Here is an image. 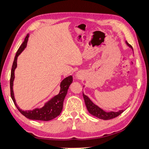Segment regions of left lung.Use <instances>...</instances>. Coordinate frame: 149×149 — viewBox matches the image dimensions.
<instances>
[{
  "label": "left lung",
  "instance_id": "8db88e82",
  "mask_svg": "<svg viewBox=\"0 0 149 149\" xmlns=\"http://www.w3.org/2000/svg\"><path fill=\"white\" fill-rule=\"evenodd\" d=\"M126 44L128 45L129 47L132 48V46L129 44L128 42H126ZM133 49V48H132ZM83 96L84 98V100H85V103L86 105V107L87 108L88 111L91 113V115L95 116L97 118H100V119L102 120H109L112 119V118H114L115 117H118V115H120L124 111V110H120L118 112H105L104 110H102L101 108L97 106L96 105L93 104V102H92L90 99H89L87 96H85V94H83Z\"/></svg>",
  "mask_w": 149,
  "mask_h": 149
}]
</instances>
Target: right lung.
I'll return each mask as SVG.
<instances>
[{"instance_id":"add662e5","label":"right lung","mask_w":149,"mask_h":149,"mask_svg":"<svg viewBox=\"0 0 149 149\" xmlns=\"http://www.w3.org/2000/svg\"><path fill=\"white\" fill-rule=\"evenodd\" d=\"M29 35H26L25 37V40L21 44L19 48L16 53L15 56L14 61L12 64V71H11V76H10V95L12 97V99L16 107L17 108L21 114L25 116V117L29 118L31 120H43V121H49L56 118L57 116L61 114V113L63 110V102L65 98L66 94L68 93V89L69 88L70 85L73 81V77L69 76L65 78L62 83H61V91L60 93L54 97L49 102H48L47 104H45L44 107L42 108H36L32 111H23L20 109L19 107L17 105L14 99V96H13V81L14 79V70L17 66V58L19 55L22 52L23 50L25 48L26 45V42L28 40Z\"/></svg>"}]
</instances>
